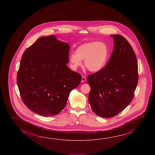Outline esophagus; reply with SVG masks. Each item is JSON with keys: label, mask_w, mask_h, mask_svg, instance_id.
Instances as JSON below:
<instances>
[{"label": "esophagus", "mask_w": 155, "mask_h": 155, "mask_svg": "<svg viewBox=\"0 0 155 155\" xmlns=\"http://www.w3.org/2000/svg\"><path fill=\"white\" fill-rule=\"evenodd\" d=\"M86 81V77L84 76H82L81 77V82H84V81Z\"/></svg>", "instance_id": "esophagus-1"}]
</instances>
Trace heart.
<instances>
[{
  "mask_svg": "<svg viewBox=\"0 0 155 155\" xmlns=\"http://www.w3.org/2000/svg\"><path fill=\"white\" fill-rule=\"evenodd\" d=\"M109 48L102 41H91L83 44L76 50V54L70 57L71 63L75 68L81 66L84 60V66L89 71L97 72L101 71L107 64Z\"/></svg>",
  "mask_w": 155,
  "mask_h": 155,
  "instance_id": "1",
  "label": "heart"
}]
</instances>
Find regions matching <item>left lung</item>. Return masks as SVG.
I'll return each instance as SVG.
<instances>
[{
	"label": "left lung",
	"instance_id": "left-lung-1",
	"mask_svg": "<svg viewBox=\"0 0 155 155\" xmlns=\"http://www.w3.org/2000/svg\"><path fill=\"white\" fill-rule=\"evenodd\" d=\"M113 52L101 71L89 74V104L99 117H114L132 101L138 80L137 58L128 41L119 35H111Z\"/></svg>",
	"mask_w": 155,
	"mask_h": 155
}]
</instances>
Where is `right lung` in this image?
<instances>
[{"label":"right lung","instance_id":"1","mask_svg":"<svg viewBox=\"0 0 155 155\" xmlns=\"http://www.w3.org/2000/svg\"><path fill=\"white\" fill-rule=\"evenodd\" d=\"M69 44L55 36L42 37L23 53L17 76L21 99L29 109L43 116L58 114L81 75L71 71Z\"/></svg>","mask_w":155,"mask_h":155}]
</instances>
